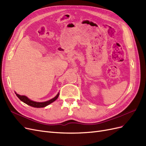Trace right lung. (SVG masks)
I'll return each mask as SVG.
<instances>
[{
    "instance_id": "right-lung-1",
    "label": "right lung",
    "mask_w": 146,
    "mask_h": 146,
    "mask_svg": "<svg viewBox=\"0 0 146 146\" xmlns=\"http://www.w3.org/2000/svg\"><path fill=\"white\" fill-rule=\"evenodd\" d=\"M16 96H17L21 101H22L23 102L25 103L27 105L32 106V107H34V108H43L48 106L49 104H51V103H52L53 102H54L56 100H57V98H58L59 95V93H58L57 95L56 96L52 98L51 100H49L47 101V102H34L32 100H31L30 99H29L27 97L24 96V95H19L18 94H17L16 93H15Z\"/></svg>"
}]
</instances>
